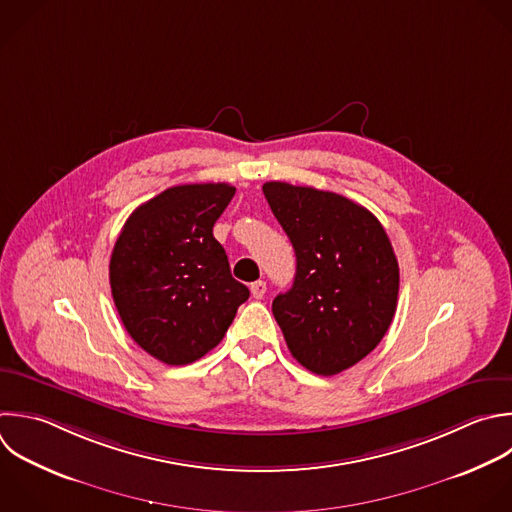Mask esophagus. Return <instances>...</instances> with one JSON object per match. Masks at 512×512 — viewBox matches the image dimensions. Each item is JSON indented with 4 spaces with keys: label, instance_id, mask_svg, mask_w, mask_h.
<instances>
[{
    "label": "esophagus",
    "instance_id": "obj_1",
    "mask_svg": "<svg viewBox=\"0 0 512 512\" xmlns=\"http://www.w3.org/2000/svg\"><path fill=\"white\" fill-rule=\"evenodd\" d=\"M250 292H252V296H254L256 300L264 298V294H266V282H264V280L252 282V284H250Z\"/></svg>",
    "mask_w": 512,
    "mask_h": 512
}]
</instances>
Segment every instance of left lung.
Masks as SVG:
<instances>
[{
	"label": "left lung",
	"instance_id": "1",
	"mask_svg": "<svg viewBox=\"0 0 512 512\" xmlns=\"http://www.w3.org/2000/svg\"><path fill=\"white\" fill-rule=\"evenodd\" d=\"M262 192L296 254L294 284L272 314L304 368L338 374L370 354L394 318L392 244L372 212L340 194L286 182Z\"/></svg>",
	"mask_w": 512,
	"mask_h": 512
}]
</instances>
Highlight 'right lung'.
Wrapping results in <instances>:
<instances>
[{
	"instance_id": "add662e5",
	"label": "right lung",
	"mask_w": 512,
	"mask_h": 512,
	"mask_svg": "<svg viewBox=\"0 0 512 512\" xmlns=\"http://www.w3.org/2000/svg\"><path fill=\"white\" fill-rule=\"evenodd\" d=\"M234 194L220 182L168 188L138 206L116 240L114 304L134 342L164 364L208 354L250 296L212 234Z\"/></svg>"
}]
</instances>
